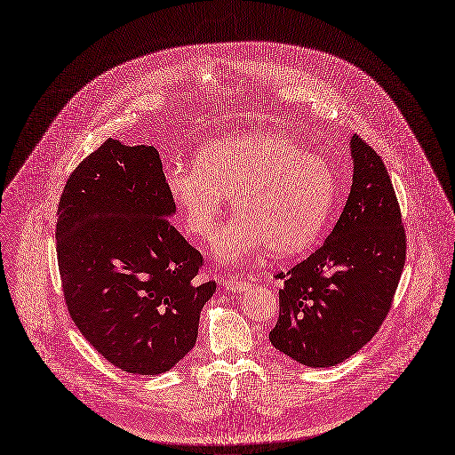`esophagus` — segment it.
Wrapping results in <instances>:
<instances>
[{"mask_svg": "<svg viewBox=\"0 0 455 455\" xmlns=\"http://www.w3.org/2000/svg\"><path fill=\"white\" fill-rule=\"evenodd\" d=\"M246 286H248L246 278H242V276H238V275L228 276L226 283H224V288H226L228 291H242Z\"/></svg>", "mask_w": 455, "mask_h": 455, "instance_id": "1", "label": "esophagus"}]
</instances>
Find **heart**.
<instances>
[{
	"instance_id": "obj_1",
	"label": "heart",
	"mask_w": 455,
	"mask_h": 455,
	"mask_svg": "<svg viewBox=\"0 0 455 455\" xmlns=\"http://www.w3.org/2000/svg\"><path fill=\"white\" fill-rule=\"evenodd\" d=\"M195 165L165 172L169 196L188 231L209 240L233 195L240 217L217 240L219 255L228 260L266 246L276 255L306 251L337 198L331 164L281 132L251 131L217 140L200 149Z\"/></svg>"
}]
</instances>
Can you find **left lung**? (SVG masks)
I'll list each match as a JSON object with an SVG mask.
<instances>
[{"label":"left lung","mask_w":455,"mask_h":455,"mask_svg":"<svg viewBox=\"0 0 455 455\" xmlns=\"http://www.w3.org/2000/svg\"><path fill=\"white\" fill-rule=\"evenodd\" d=\"M354 184L330 236L276 273L278 319L271 344L293 361L328 368L352 357L390 313L406 260V233L382 158L352 138Z\"/></svg>","instance_id":"8db88e82"}]
</instances>
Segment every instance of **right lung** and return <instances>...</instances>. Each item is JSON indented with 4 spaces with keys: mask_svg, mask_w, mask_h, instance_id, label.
<instances>
[{
    "mask_svg": "<svg viewBox=\"0 0 455 455\" xmlns=\"http://www.w3.org/2000/svg\"><path fill=\"white\" fill-rule=\"evenodd\" d=\"M155 148L106 140L68 174L58 204L56 253L68 315L103 359L156 375L196 342L217 283L196 284L198 250L174 213Z\"/></svg>",
    "mask_w": 455,
    "mask_h": 455,
    "instance_id": "obj_1",
    "label": "right lung"
}]
</instances>
